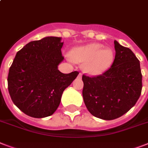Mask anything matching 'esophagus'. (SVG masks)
Wrapping results in <instances>:
<instances>
[{
    "label": "esophagus",
    "instance_id": "esophagus-1",
    "mask_svg": "<svg viewBox=\"0 0 148 148\" xmlns=\"http://www.w3.org/2000/svg\"><path fill=\"white\" fill-rule=\"evenodd\" d=\"M81 76H82V74H81V73H79V74H78V77H81Z\"/></svg>",
    "mask_w": 148,
    "mask_h": 148
}]
</instances>
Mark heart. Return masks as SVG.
<instances>
[{
  "instance_id": "obj_1",
  "label": "heart",
  "mask_w": 148,
  "mask_h": 148,
  "mask_svg": "<svg viewBox=\"0 0 148 148\" xmlns=\"http://www.w3.org/2000/svg\"><path fill=\"white\" fill-rule=\"evenodd\" d=\"M70 58L76 63L83 64L86 74L97 76L107 71L114 60V53L110 47L98 43L74 47L70 52Z\"/></svg>"
}]
</instances>
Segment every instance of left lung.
<instances>
[{"instance_id":"left-lung-1","label":"left lung","mask_w":148,"mask_h":148,"mask_svg":"<svg viewBox=\"0 0 148 148\" xmlns=\"http://www.w3.org/2000/svg\"><path fill=\"white\" fill-rule=\"evenodd\" d=\"M112 66L97 77L83 75V98L89 112L103 120L121 117L135 105L142 89L140 61L131 49L114 40Z\"/></svg>"}]
</instances>
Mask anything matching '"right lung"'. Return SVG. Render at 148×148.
<instances>
[{
    "label": "right lung",
    "mask_w": 148,
    "mask_h": 148,
    "mask_svg": "<svg viewBox=\"0 0 148 148\" xmlns=\"http://www.w3.org/2000/svg\"><path fill=\"white\" fill-rule=\"evenodd\" d=\"M61 38L45 37L20 50L9 70L8 91L15 105L25 114L35 118L51 116L60 105L64 90L78 72L63 74Z\"/></svg>",
    "instance_id": "right-lung-1"
}]
</instances>
